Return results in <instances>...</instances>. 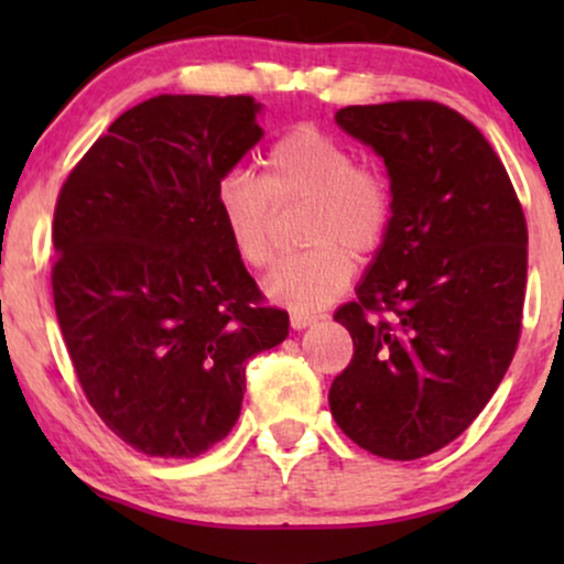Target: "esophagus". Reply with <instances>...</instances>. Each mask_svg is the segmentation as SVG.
Wrapping results in <instances>:
<instances>
[{"label":"esophagus","mask_w":564,"mask_h":564,"mask_svg":"<svg viewBox=\"0 0 564 564\" xmlns=\"http://www.w3.org/2000/svg\"><path fill=\"white\" fill-rule=\"evenodd\" d=\"M315 321H318V318H315V315H310V313H304V310H291V315H289V323H291V328H294V332H302V328L313 326Z\"/></svg>","instance_id":"obj_1"}]
</instances>
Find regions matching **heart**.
Returning <instances> with one entry per match:
<instances>
[{
  "mask_svg": "<svg viewBox=\"0 0 564 564\" xmlns=\"http://www.w3.org/2000/svg\"><path fill=\"white\" fill-rule=\"evenodd\" d=\"M275 204L307 200L302 238L310 249L281 260L264 278V294L296 310L332 302L352 275V257L384 243L392 193L379 172L355 166L352 151L315 127L278 138L262 159V177L228 172L217 185L225 236L246 268H268L275 254Z\"/></svg>",
  "mask_w": 564,
  "mask_h": 564,
  "instance_id": "heart-1",
  "label": "heart"
}]
</instances>
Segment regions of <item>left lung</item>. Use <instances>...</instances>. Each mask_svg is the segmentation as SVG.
Here are the masks:
<instances>
[{
	"label": "left lung",
	"mask_w": 564,
	"mask_h": 564,
	"mask_svg": "<svg viewBox=\"0 0 564 564\" xmlns=\"http://www.w3.org/2000/svg\"><path fill=\"white\" fill-rule=\"evenodd\" d=\"M334 119L384 159L392 223L358 300L334 315L355 352L328 405L360 448L413 462L475 422L514 358L525 215L490 142L443 102L347 106Z\"/></svg>",
	"instance_id": "obj_1"
}]
</instances>
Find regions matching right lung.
I'll return each mask as SVG.
<instances>
[{
    "label": "right lung",
    "instance_id": "add662e5",
    "mask_svg": "<svg viewBox=\"0 0 564 564\" xmlns=\"http://www.w3.org/2000/svg\"><path fill=\"white\" fill-rule=\"evenodd\" d=\"M249 95H159L95 140L61 187L53 296L89 405L134 451L193 458L241 413L246 360L289 315L225 236L217 185L262 140Z\"/></svg>",
    "mask_w": 564,
    "mask_h": 564
}]
</instances>
